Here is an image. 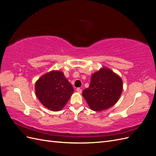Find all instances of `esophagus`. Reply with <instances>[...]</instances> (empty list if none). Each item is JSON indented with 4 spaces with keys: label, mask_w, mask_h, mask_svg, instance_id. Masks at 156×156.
Here are the masks:
<instances>
[{
    "label": "esophagus",
    "mask_w": 156,
    "mask_h": 156,
    "mask_svg": "<svg viewBox=\"0 0 156 156\" xmlns=\"http://www.w3.org/2000/svg\"><path fill=\"white\" fill-rule=\"evenodd\" d=\"M76 91H77V92H79V93H81V92H82V90H81V88H77L76 89Z\"/></svg>",
    "instance_id": "34e87169"
}]
</instances>
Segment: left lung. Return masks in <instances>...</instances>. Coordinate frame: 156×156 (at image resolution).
Wrapping results in <instances>:
<instances>
[{
  "label": "left lung",
  "instance_id": "1",
  "mask_svg": "<svg viewBox=\"0 0 156 156\" xmlns=\"http://www.w3.org/2000/svg\"><path fill=\"white\" fill-rule=\"evenodd\" d=\"M122 79L107 68H101L91 76L89 87L83 96L92 111H101L114 105L123 89Z\"/></svg>",
  "mask_w": 156,
  "mask_h": 156
}]
</instances>
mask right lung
<instances>
[{"label": "right lung", "instance_id": "right-lung-1", "mask_svg": "<svg viewBox=\"0 0 156 156\" xmlns=\"http://www.w3.org/2000/svg\"><path fill=\"white\" fill-rule=\"evenodd\" d=\"M35 92L44 107L58 111L67 103L73 88L63 72L53 70L42 75L36 82Z\"/></svg>", "mask_w": 156, "mask_h": 156}]
</instances>
